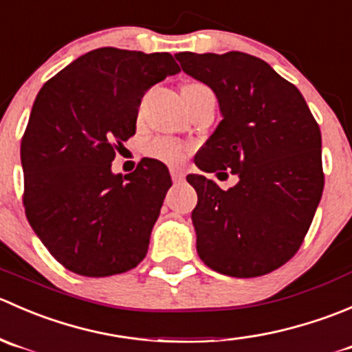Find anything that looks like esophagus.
<instances>
[{"label":"esophagus","mask_w":352,"mask_h":352,"mask_svg":"<svg viewBox=\"0 0 352 352\" xmlns=\"http://www.w3.org/2000/svg\"><path fill=\"white\" fill-rule=\"evenodd\" d=\"M169 173H171L173 181H183V177H184L183 168H176V166H173V168H169Z\"/></svg>","instance_id":"obj_1"}]
</instances>
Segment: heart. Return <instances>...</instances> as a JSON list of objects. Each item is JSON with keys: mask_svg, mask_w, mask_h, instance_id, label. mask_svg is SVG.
<instances>
[{"mask_svg": "<svg viewBox=\"0 0 352 352\" xmlns=\"http://www.w3.org/2000/svg\"><path fill=\"white\" fill-rule=\"evenodd\" d=\"M195 87H205L201 83H190ZM147 155H151L152 159H157V161L168 162V164H176L181 159H184L186 155V145L183 142L176 140L171 137H157L154 140H151L147 144Z\"/></svg>", "mask_w": 352, "mask_h": 352, "instance_id": "1", "label": "heart"}]
</instances>
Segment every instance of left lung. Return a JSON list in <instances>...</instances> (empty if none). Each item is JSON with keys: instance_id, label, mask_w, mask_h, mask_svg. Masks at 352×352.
Returning a JSON list of instances; mask_svg holds the SVG:
<instances>
[{"instance_id": "left-lung-1", "label": "left lung", "mask_w": 352, "mask_h": 352, "mask_svg": "<svg viewBox=\"0 0 352 352\" xmlns=\"http://www.w3.org/2000/svg\"><path fill=\"white\" fill-rule=\"evenodd\" d=\"M176 59L214 90L222 113L195 164L239 176L228 191L205 176L186 177L198 195V256L224 276H265L296 255L322 198L318 123L301 92L263 59L239 51Z\"/></svg>"}]
</instances>
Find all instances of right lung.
I'll return each mask as SVG.
<instances>
[{
	"label": "right lung",
	"instance_id": "1",
	"mask_svg": "<svg viewBox=\"0 0 352 352\" xmlns=\"http://www.w3.org/2000/svg\"><path fill=\"white\" fill-rule=\"evenodd\" d=\"M177 72L169 53L100 47L37 94L20 145L23 207L65 269L116 276L147 255L171 176L155 159H142L124 176L113 175L111 162L135 135L145 90Z\"/></svg>",
	"mask_w": 352,
	"mask_h": 352
}]
</instances>
